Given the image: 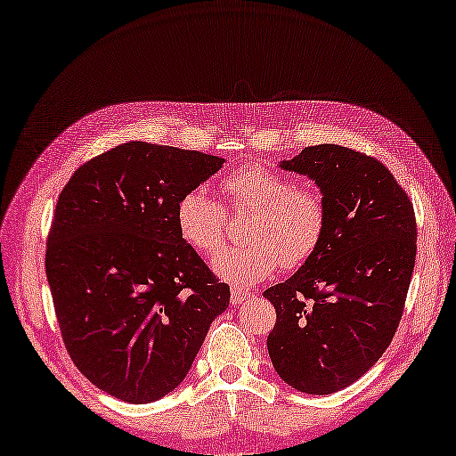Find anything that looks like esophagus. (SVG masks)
<instances>
[{"instance_id":"obj_1","label":"esophagus","mask_w":456,"mask_h":456,"mask_svg":"<svg viewBox=\"0 0 456 456\" xmlns=\"http://www.w3.org/2000/svg\"><path fill=\"white\" fill-rule=\"evenodd\" d=\"M250 299H253V294L243 292V289H239V288L231 289V304L233 305H243L245 302H250Z\"/></svg>"}]
</instances>
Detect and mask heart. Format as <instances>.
Instances as JSON below:
<instances>
[{
  "label": "heart",
  "instance_id": "1",
  "mask_svg": "<svg viewBox=\"0 0 456 456\" xmlns=\"http://www.w3.org/2000/svg\"><path fill=\"white\" fill-rule=\"evenodd\" d=\"M229 209L250 213L247 245L221 248L225 240V211L203 190H190L178 200L180 237L203 255L219 278L235 286L263 282L282 263L296 268L312 258L327 229V203L322 193L260 164L239 168L221 180Z\"/></svg>",
  "mask_w": 456,
  "mask_h": 456
}]
</instances>
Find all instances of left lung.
<instances>
[{
    "label": "left lung",
    "mask_w": 456,
    "mask_h": 456,
    "mask_svg": "<svg viewBox=\"0 0 456 456\" xmlns=\"http://www.w3.org/2000/svg\"><path fill=\"white\" fill-rule=\"evenodd\" d=\"M280 168L317 183L327 229L314 256L265 292L276 307L268 354L288 386L327 395L392 343L415 265V213L380 160L341 144L307 147Z\"/></svg>",
    "instance_id": "left-lung-1"
}]
</instances>
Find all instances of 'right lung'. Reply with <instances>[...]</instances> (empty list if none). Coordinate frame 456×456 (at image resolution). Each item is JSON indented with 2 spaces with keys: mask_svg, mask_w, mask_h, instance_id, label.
Masks as SVG:
<instances>
[{
  "mask_svg": "<svg viewBox=\"0 0 456 456\" xmlns=\"http://www.w3.org/2000/svg\"><path fill=\"white\" fill-rule=\"evenodd\" d=\"M225 159L142 141L76 170L58 196L46 278L66 351L105 394L157 402L186 378L229 286L178 233L176 206Z\"/></svg>",
  "mask_w": 456,
  "mask_h": 456,
  "instance_id": "add662e5",
  "label": "right lung"
}]
</instances>
